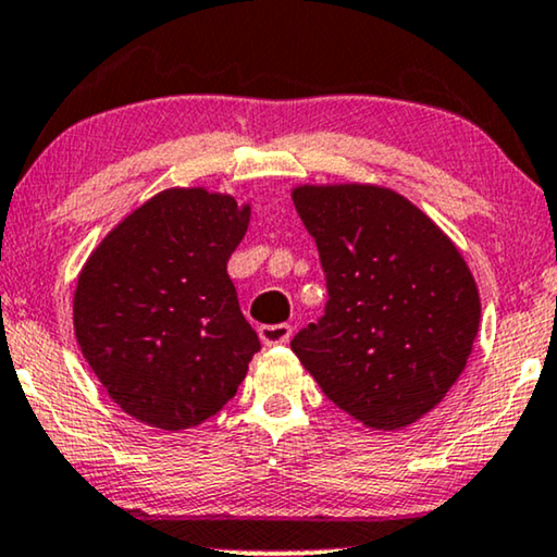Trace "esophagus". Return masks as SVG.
I'll return each instance as SVG.
<instances>
[{"instance_id":"34e87169","label":"esophagus","mask_w":557,"mask_h":557,"mask_svg":"<svg viewBox=\"0 0 557 557\" xmlns=\"http://www.w3.org/2000/svg\"><path fill=\"white\" fill-rule=\"evenodd\" d=\"M293 336V325L287 323H274V325H259V338H262L264 346H277L287 344Z\"/></svg>"}]
</instances>
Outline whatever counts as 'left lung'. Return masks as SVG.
Here are the masks:
<instances>
[{"label": "left lung", "mask_w": 557, "mask_h": 557, "mask_svg": "<svg viewBox=\"0 0 557 557\" xmlns=\"http://www.w3.org/2000/svg\"><path fill=\"white\" fill-rule=\"evenodd\" d=\"M293 203L318 244L329 302L290 348L364 428L412 425L473 351L481 300L469 264L428 213L384 185H295Z\"/></svg>", "instance_id": "obj_1"}]
</instances>
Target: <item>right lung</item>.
I'll list each match as a JSON object with an SVG mask.
<instances>
[{"mask_svg": "<svg viewBox=\"0 0 557 557\" xmlns=\"http://www.w3.org/2000/svg\"><path fill=\"white\" fill-rule=\"evenodd\" d=\"M228 193L168 188L124 216L81 267L73 331L107 395L150 428L216 414L259 338L242 315L228 257L249 226Z\"/></svg>", "mask_w": 557, "mask_h": 557, "instance_id": "add662e5", "label": "right lung"}]
</instances>
